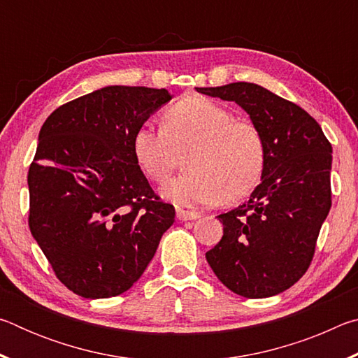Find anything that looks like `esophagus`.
<instances>
[{
    "label": "esophagus",
    "instance_id": "obj_1",
    "mask_svg": "<svg viewBox=\"0 0 358 358\" xmlns=\"http://www.w3.org/2000/svg\"><path fill=\"white\" fill-rule=\"evenodd\" d=\"M177 217L180 221H192V220H197V217H201V215H199L197 211L177 208Z\"/></svg>",
    "mask_w": 358,
    "mask_h": 358
}]
</instances>
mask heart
Segmentation results:
<instances>
[{"instance_id": "heart-1", "label": "heart", "mask_w": 358, "mask_h": 358, "mask_svg": "<svg viewBox=\"0 0 358 358\" xmlns=\"http://www.w3.org/2000/svg\"><path fill=\"white\" fill-rule=\"evenodd\" d=\"M186 150L187 171L162 187V196L180 205L238 202L262 181V132L205 96H185L162 115L161 129L143 124L132 136L136 162L156 183L171 177Z\"/></svg>"}]
</instances>
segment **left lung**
Segmentation results:
<instances>
[{
	"mask_svg": "<svg viewBox=\"0 0 358 358\" xmlns=\"http://www.w3.org/2000/svg\"><path fill=\"white\" fill-rule=\"evenodd\" d=\"M196 90L237 102L266 145L262 181L250 201L217 216L224 235L205 257L235 294L246 299L281 294L306 273L330 211L331 145L310 113L260 85Z\"/></svg>",
	"mask_w": 358,
	"mask_h": 358,
	"instance_id": "obj_1",
	"label": "left lung"
}]
</instances>
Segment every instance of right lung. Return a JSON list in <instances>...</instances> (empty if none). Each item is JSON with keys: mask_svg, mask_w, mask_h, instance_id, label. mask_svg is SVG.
Returning a JSON list of instances; mask_svg holds the SVG:
<instances>
[{"mask_svg": "<svg viewBox=\"0 0 358 358\" xmlns=\"http://www.w3.org/2000/svg\"><path fill=\"white\" fill-rule=\"evenodd\" d=\"M167 90L106 87L45 120L28 171L34 240L59 281L85 299L131 289L175 221L132 153V136Z\"/></svg>", "mask_w": 358, "mask_h": 358, "instance_id": "obj_1", "label": "right lung"}]
</instances>
